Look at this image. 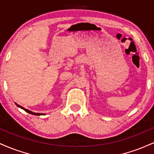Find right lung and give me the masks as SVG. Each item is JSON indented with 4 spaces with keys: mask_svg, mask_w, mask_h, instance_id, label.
<instances>
[{
    "mask_svg": "<svg viewBox=\"0 0 154 154\" xmlns=\"http://www.w3.org/2000/svg\"><path fill=\"white\" fill-rule=\"evenodd\" d=\"M15 104H16V105L17 106L20 108V109H23V110H24V111H25L26 112L29 113V114H33V115H36V116H40V115H45V114H41V113H35V112H32V111H31L28 110V109H24V107L21 106H19V104H17V103H15Z\"/></svg>",
    "mask_w": 154,
    "mask_h": 154,
    "instance_id": "right-lung-1",
    "label": "right lung"
}]
</instances>
